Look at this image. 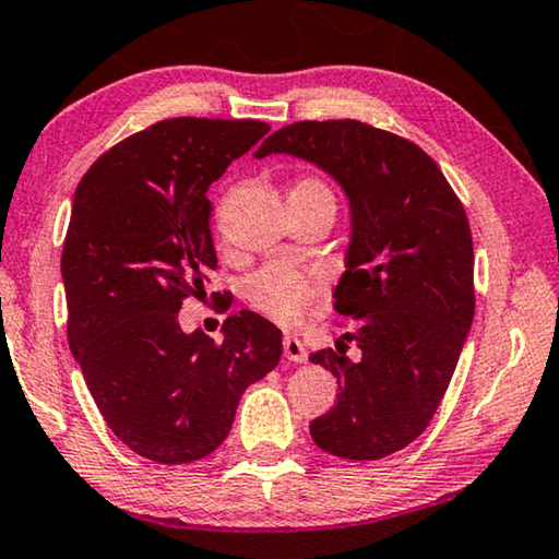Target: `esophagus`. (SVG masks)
Instances as JSON below:
<instances>
[{
    "label": "esophagus",
    "instance_id": "1",
    "mask_svg": "<svg viewBox=\"0 0 559 559\" xmlns=\"http://www.w3.org/2000/svg\"><path fill=\"white\" fill-rule=\"evenodd\" d=\"M283 356H286L288 361H296V364H304L308 359L306 346L296 336L283 338Z\"/></svg>",
    "mask_w": 559,
    "mask_h": 559
}]
</instances>
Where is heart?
<instances>
[{
	"label": "heart",
	"instance_id": "obj_1",
	"mask_svg": "<svg viewBox=\"0 0 559 559\" xmlns=\"http://www.w3.org/2000/svg\"><path fill=\"white\" fill-rule=\"evenodd\" d=\"M290 205L301 203H329L336 205L333 190L316 175H301L294 180L288 193ZM246 296L258 311L269 316L271 321L281 326H296L304 321L308 308L321 296V288L316 283L286 265H265L255 276L246 283Z\"/></svg>",
	"mask_w": 559,
	"mask_h": 559
}]
</instances>
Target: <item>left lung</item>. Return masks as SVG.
Here are the masks:
<instances>
[{
    "label": "left lung",
    "instance_id": "left-lung-1",
    "mask_svg": "<svg viewBox=\"0 0 559 559\" xmlns=\"http://www.w3.org/2000/svg\"><path fill=\"white\" fill-rule=\"evenodd\" d=\"M319 165L352 205V243L333 308L346 344L308 356L338 379L311 439L341 460L371 462L429 427L474 319V248L466 213L439 165L412 140L359 120H304L263 140Z\"/></svg>",
    "mask_w": 559,
    "mask_h": 559
}]
</instances>
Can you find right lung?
Returning <instances> with one entry per match:
<instances>
[{"label": "right lung", "instance_id": "obj_1", "mask_svg": "<svg viewBox=\"0 0 559 559\" xmlns=\"http://www.w3.org/2000/svg\"><path fill=\"white\" fill-rule=\"evenodd\" d=\"M265 132L261 120L155 122L99 155L74 190L67 341L107 427L150 462L215 452L243 391L281 359V331L253 311L228 316L221 344L178 323L218 265L207 188Z\"/></svg>", "mask_w": 559, "mask_h": 559}]
</instances>
